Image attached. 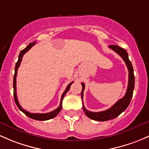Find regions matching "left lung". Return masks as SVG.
<instances>
[{
  "label": "left lung",
  "mask_w": 149,
  "mask_h": 149,
  "mask_svg": "<svg viewBox=\"0 0 149 149\" xmlns=\"http://www.w3.org/2000/svg\"><path fill=\"white\" fill-rule=\"evenodd\" d=\"M109 48H111L113 51L116 52L120 57L123 58L126 63V65L127 66L128 70V84L127 90H126V93L124 96L120 100H118L113 106H111L110 109L108 110L103 111L100 112H91L88 111L83 103V110L86 115L88 117L91 119H93L95 120H98V121H106V120L113 119V118H116L117 116L120 115L122 112L124 111L129 105L131 102V98L133 95V92H134V84H135V78H134V68H133L132 64L131 61L128 59V55L126 51L123 48H120V47L116 46V45H112V46H109ZM82 85V91H81V98H82L83 101V97H84V91L85 88V84L84 83L81 84Z\"/></svg>",
  "instance_id": "left-lung-1"
}]
</instances>
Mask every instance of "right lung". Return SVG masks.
Returning a JSON list of instances; mask_svg holds the SVG:
<instances>
[{"instance_id": "obj_1", "label": "right lung", "mask_w": 149, "mask_h": 149, "mask_svg": "<svg viewBox=\"0 0 149 149\" xmlns=\"http://www.w3.org/2000/svg\"><path fill=\"white\" fill-rule=\"evenodd\" d=\"M36 41H34V42H33V43H30L29 46L26 47V48H24V49H23V50H22L21 52H20L19 56H18V61H17L16 64H15V74H14V77H13V96H14V100H15V104L17 105V106H18V109H19L22 112L26 114V115L27 116H29V118H33V119L38 120H47L51 119V118H54V117H56V116H57L58 114V113L61 111V109H62V101H63V99L64 95H65V93H66L67 92H68V91H69V89H70V86H71V84H73V82L70 83V84H68V86H67L66 88H65V91H64L63 93V94L61 95V103H60V105H59L58 108H57V109H56V110L53 111L49 112V113H30L29 111H27L24 110V109H23V108L21 107V105H20L19 103H18V98H17V94H16V76H17V71H18V67L20 66V64H21V63L22 58H23V55L26 54V53L27 52V51H29V50L31 49V48H32V47L36 44Z\"/></svg>"}]
</instances>
